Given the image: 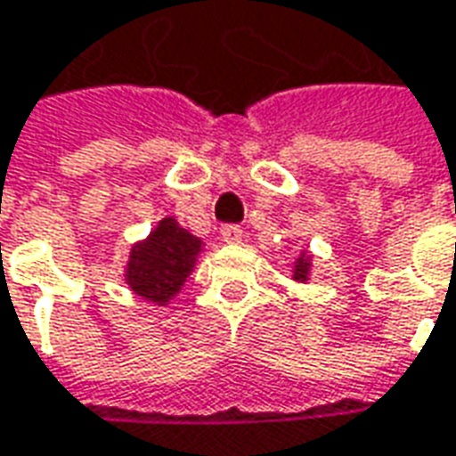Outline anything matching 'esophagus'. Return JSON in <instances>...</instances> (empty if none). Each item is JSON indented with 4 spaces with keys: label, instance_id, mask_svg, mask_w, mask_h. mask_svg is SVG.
<instances>
[{
    "label": "esophagus",
    "instance_id": "esophagus-1",
    "mask_svg": "<svg viewBox=\"0 0 456 456\" xmlns=\"http://www.w3.org/2000/svg\"><path fill=\"white\" fill-rule=\"evenodd\" d=\"M221 238H223V243L235 245L243 240V231H240V225H223Z\"/></svg>",
    "mask_w": 456,
    "mask_h": 456
}]
</instances>
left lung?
Here are the masks:
<instances>
[{
    "label": "left lung",
    "instance_id": "1",
    "mask_svg": "<svg viewBox=\"0 0 456 456\" xmlns=\"http://www.w3.org/2000/svg\"><path fill=\"white\" fill-rule=\"evenodd\" d=\"M295 277L297 282H306L309 280V255L302 253V257H297V263H295Z\"/></svg>",
    "mask_w": 456,
    "mask_h": 456
}]
</instances>
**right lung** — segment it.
Here are the masks:
<instances>
[{
  "mask_svg": "<svg viewBox=\"0 0 456 456\" xmlns=\"http://www.w3.org/2000/svg\"><path fill=\"white\" fill-rule=\"evenodd\" d=\"M201 248V240L182 228L176 218H164L147 240L132 248L125 280L134 295L167 305L191 274Z\"/></svg>",
  "mask_w": 456,
  "mask_h": 456,
  "instance_id": "add662e5",
  "label": "right lung"
}]
</instances>
